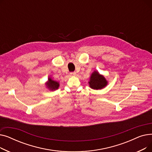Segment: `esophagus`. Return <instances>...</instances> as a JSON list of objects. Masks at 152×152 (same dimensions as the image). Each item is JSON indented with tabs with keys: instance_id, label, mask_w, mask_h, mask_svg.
<instances>
[{
	"instance_id": "esophagus-1",
	"label": "esophagus",
	"mask_w": 152,
	"mask_h": 152,
	"mask_svg": "<svg viewBox=\"0 0 152 152\" xmlns=\"http://www.w3.org/2000/svg\"><path fill=\"white\" fill-rule=\"evenodd\" d=\"M71 76H76V72H72V73H70Z\"/></svg>"
}]
</instances>
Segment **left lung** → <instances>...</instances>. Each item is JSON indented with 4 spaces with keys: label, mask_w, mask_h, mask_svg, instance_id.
Segmentation results:
<instances>
[{
    "label": "left lung",
    "mask_w": 152,
    "mask_h": 152,
    "mask_svg": "<svg viewBox=\"0 0 152 152\" xmlns=\"http://www.w3.org/2000/svg\"><path fill=\"white\" fill-rule=\"evenodd\" d=\"M88 83L91 88L94 90L102 89L108 85V81L105 76L95 70L91 74Z\"/></svg>",
    "instance_id": "8db88e82"
}]
</instances>
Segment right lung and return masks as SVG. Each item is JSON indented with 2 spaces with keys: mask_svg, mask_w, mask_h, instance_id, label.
<instances>
[{
  "mask_svg": "<svg viewBox=\"0 0 152 152\" xmlns=\"http://www.w3.org/2000/svg\"><path fill=\"white\" fill-rule=\"evenodd\" d=\"M47 88L50 91H53L58 89L60 86V83L58 81H54L53 79L50 76L48 77L47 81L45 83Z\"/></svg>",
  "mask_w": 152,
  "mask_h": 152,
  "instance_id": "1",
  "label": "right lung"
}]
</instances>
